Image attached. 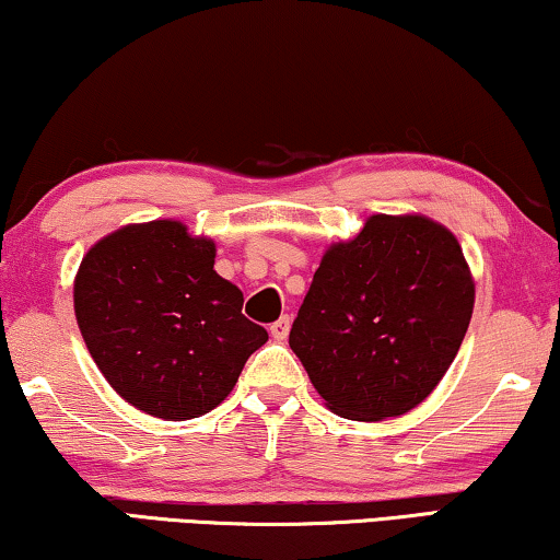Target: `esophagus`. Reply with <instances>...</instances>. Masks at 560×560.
Returning <instances> with one entry per match:
<instances>
[{"label":"esophagus","mask_w":560,"mask_h":560,"mask_svg":"<svg viewBox=\"0 0 560 560\" xmlns=\"http://www.w3.org/2000/svg\"><path fill=\"white\" fill-rule=\"evenodd\" d=\"M270 334L275 340H285L290 334V315H282V318L275 320L270 326Z\"/></svg>","instance_id":"34e87169"}]
</instances>
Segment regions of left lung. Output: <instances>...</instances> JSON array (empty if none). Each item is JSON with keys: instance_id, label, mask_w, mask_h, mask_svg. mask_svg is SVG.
I'll return each mask as SVG.
<instances>
[{"instance_id": "8db88e82", "label": "left lung", "mask_w": 560, "mask_h": 560, "mask_svg": "<svg viewBox=\"0 0 560 560\" xmlns=\"http://www.w3.org/2000/svg\"><path fill=\"white\" fill-rule=\"evenodd\" d=\"M472 305L455 234L419 214H374L323 255L290 348L336 415L399 417L447 374Z\"/></svg>"}]
</instances>
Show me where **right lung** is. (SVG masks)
Wrapping results in <instances>:
<instances>
[{"mask_svg":"<svg viewBox=\"0 0 560 560\" xmlns=\"http://www.w3.org/2000/svg\"><path fill=\"white\" fill-rule=\"evenodd\" d=\"M214 242L182 222L128 224L88 249L75 318L101 374L145 415L212 411L267 340L240 288L214 272Z\"/></svg>","mask_w":560,"mask_h":560,"instance_id":"obj_1","label":"right lung"}]
</instances>
